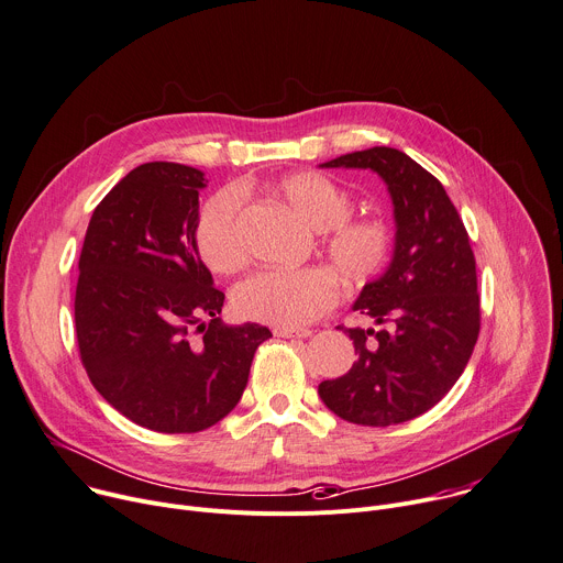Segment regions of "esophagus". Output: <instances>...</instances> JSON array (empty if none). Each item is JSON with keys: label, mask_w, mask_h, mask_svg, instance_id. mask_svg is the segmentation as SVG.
Listing matches in <instances>:
<instances>
[{"label": "esophagus", "mask_w": 563, "mask_h": 563, "mask_svg": "<svg viewBox=\"0 0 563 563\" xmlns=\"http://www.w3.org/2000/svg\"><path fill=\"white\" fill-rule=\"evenodd\" d=\"M274 334H276V336H283V339H305V336H310L312 332H310V330H289V328H276V330H274Z\"/></svg>", "instance_id": "obj_1"}]
</instances>
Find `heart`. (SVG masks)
I'll return each instance as SVG.
<instances>
[{
	"instance_id": "1",
	"label": "heart",
	"mask_w": 563,
	"mask_h": 563,
	"mask_svg": "<svg viewBox=\"0 0 563 563\" xmlns=\"http://www.w3.org/2000/svg\"><path fill=\"white\" fill-rule=\"evenodd\" d=\"M287 207L321 233V249L343 283L360 287L375 280L390 265L395 231L384 216L352 218V195L336 179L321 173H294L274 184ZM240 192L220 190L195 222V246L211 272L231 274L244 263L238 231ZM339 300V283L323 267L263 269L233 291L235 312L249 321L274 328H300L321 319Z\"/></svg>"
}]
</instances>
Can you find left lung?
<instances>
[{
  "label": "left lung",
  "instance_id": "1",
  "mask_svg": "<svg viewBox=\"0 0 563 563\" xmlns=\"http://www.w3.org/2000/svg\"><path fill=\"white\" fill-rule=\"evenodd\" d=\"M323 168L377 173L390 192L395 251L352 310L379 330L345 328L356 362L319 395L341 420L390 427L433 408L463 375L481 332L476 261L444 186L401 150L377 145Z\"/></svg>",
  "mask_w": 563,
  "mask_h": 563
}]
</instances>
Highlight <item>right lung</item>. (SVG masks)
<instances>
[{"label":"right lung","mask_w":563,"mask_h":563,"mask_svg":"<svg viewBox=\"0 0 563 563\" xmlns=\"http://www.w3.org/2000/svg\"><path fill=\"white\" fill-rule=\"evenodd\" d=\"M203 173L152 162L93 209L76 285L82 366L121 416L159 433H197L240 401L258 323L224 325V294L195 246Z\"/></svg>","instance_id":"add662e5"}]
</instances>
